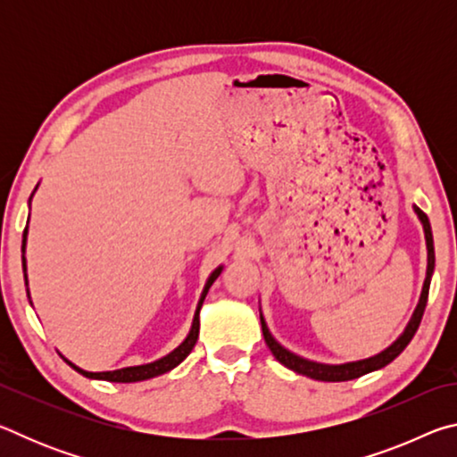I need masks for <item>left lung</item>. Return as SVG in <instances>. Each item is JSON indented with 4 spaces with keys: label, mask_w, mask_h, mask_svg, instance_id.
Masks as SVG:
<instances>
[{
    "label": "left lung",
    "mask_w": 457,
    "mask_h": 457,
    "mask_svg": "<svg viewBox=\"0 0 457 457\" xmlns=\"http://www.w3.org/2000/svg\"><path fill=\"white\" fill-rule=\"evenodd\" d=\"M413 212L417 213V218H420L421 226H423L425 245H428V272H425V282H423V288H421L420 303H417L415 311L411 314V319H409V322H407L405 330L401 332V335L395 340H393V343L386 346L385 351L373 354V357L361 359V361H351V362H338V365H328V362H316V361L300 357V354L288 351V349H286V346H282L280 343H278V340L272 337V332H270L264 314H262V308H260L262 332H264V340H266L268 349L272 351V354H274L278 362H282L286 369L294 370V373L316 378V381L338 383V381H351V378H359V377L367 375V373H373V370L383 369V367L389 365L391 361H395L399 354L405 351V346L411 343L413 335L417 332V328H420V322H421V316H423V311H425V304H428L431 274H433V268H436V252H433L431 223L428 220V215H425L417 205H413Z\"/></svg>",
    "instance_id": "1"
}]
</instances>
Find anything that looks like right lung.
Instances as JSON below:
<instances>
[{
  "instance_id": "1",
  "label": "right lung",
  "mask_w": 457,
  "mask_h": 457,
  "mask_svg": "<svg viewBox=\"0 0 457 457\" xmlns=\"http://www.w3.org/2000/svg\"><path fill=\"white\" fill-rule=\"evenodd\" d=\"M37 189V185H36ZM34 189V191H36ZM34 195V193H32ZM29 204H32V197H29ZM29 221V218H28ZM26 244H28V228L24 229V239H21V266H24V280L28 286V266H26ZM223 266H218L207 278V282L204 286V292H201L199 296V303L195 308V314H193V322H191V328L187 332V337H185L183 343L173 349L165 357H161L153 362H145V365H135V367H125V369H117V370H103V373H92V370H84L80 367H76L74 362H71L68 359H64L68 365H71L74 370H79L80 375L88 377V378H96V381H111V383H137V381H146V378H153V377H159L163 373H169V370L175 369L179 362H183V359H187V354L193 351V346L197 343V337H199V311L201 306H204V300L207 296V292H210L212 284L218 280V276L221 274ZM28 298H29V288H28ZM32 303V300H29Z\"/></svg>"
}]
</instances>
